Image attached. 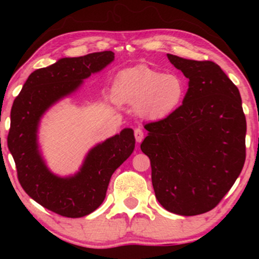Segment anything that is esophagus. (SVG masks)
Here are the masks:
<instances>
[{
    "mask_svg": "<svg viewBox=\"0 0 259 259\" xmlns=\"http://www.w3.org/2000/svg\"><path fill=\"white\" fill-rule=\"evenodd\" d=\"M134 135H135V139L138 142H141L142 140H144V132H142L140 127H136V129L134 130Z\"/></svg>",
    "mask_w": 259,
    "mask_h": 259,
    "instance_id": "esophagus-1",
    "label": "esophagus"
}]
</instances>
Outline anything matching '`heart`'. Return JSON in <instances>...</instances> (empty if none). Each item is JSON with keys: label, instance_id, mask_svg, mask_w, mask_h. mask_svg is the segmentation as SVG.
Segmentation results:
<instances>
[{"label": "heart", "instance_id": "1", "mask_svg": "<svg viewBox=\"0 0 259 259\" xmlns=\"http://www.w3.org/2000/svg\"><path fill=\"white\" fill-rule=\"evenodd\" d=\"M186 90L185 79L179 74L135 67L118 74L112 95L118 103L136 106L144 117L163 118L183 103Z\"/></svg>", "mask_w": 259, "mask_h": 259}]
</instances>
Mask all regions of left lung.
<instances>
[{"label": "left lung", "mask_w": 259, "mask_h": 259, "mask_svg": "<svg viewBox=\"0 0 259 259\" xmlns=\"http://www.w3.org/2000/svg\"><path fill=\"white\" fill-rule=\"evenodd\" d=\"M189 79L183 101L164 119L148 123L141 144L157 200L169 212H209L228 194L246 159V118L239 89L210 61L167 55Z\"/></svg>", "instance_id": "left-lung-1"}]
</instances>
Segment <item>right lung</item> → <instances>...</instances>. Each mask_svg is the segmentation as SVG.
<instances>
[{
  "label": "right lung",
  "mask_w": 259,
  "mask_h": 259,
  "mask_svg": "<svg viewBox=\"0 0 259 259\" xmlns=\"http://www.w3.org/2000/svg\"><path fill=\"white\" fill-rule=\"evenodd\" d=\"M113 59L112 51L58 59L32 72L12 106L7 144L18 180L32 200L62 217L80 218L101 206L112 174L133 153L135 138L132 129L121 130L91 148L75 175L61 178L50 171L38 151V123L50 107Z\"/></svg>",
  "instance_id": "add662e5"
}]
</instances>
